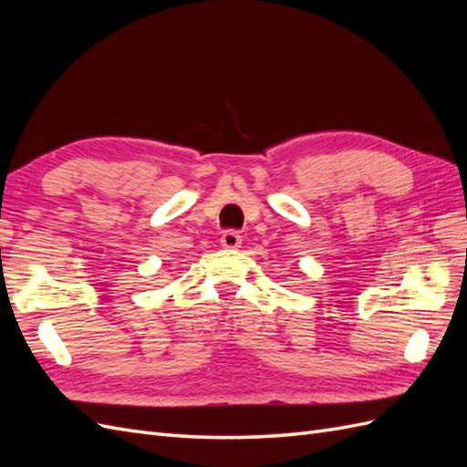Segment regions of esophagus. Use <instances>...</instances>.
I'll use <instances>...</instances> for the list:
<instances>
[{
  "label": "esophagus",
  "mask_w": 467,
  "mask_h": 467,
  "mask_svg": "<svg viewBox=\"0 0 467 467\" xmlns=\"http://www.w3.org/2000/svg\"><path fill=\"white\" fill-rule=\"evenodd\" d=\"M220 242H222V247L225 249H237L242 247V235H239V232L235 230H225L220 237Z\"/></svg>",
  "instance_id": "esophagus-1"
}]
</instances>
